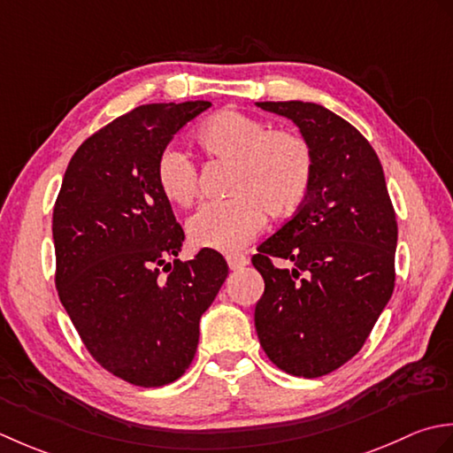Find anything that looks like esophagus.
Segmentation results:
<instances>
[{"instance_id": "34e87169", "label": "esophagus", "mask_w": 453, "mask_h": 453, "mask_svg": "<svg viewBox=\"0 0 453 453\" xmlns=\"http://www.w3.org/2000/svg\"><path fill=\"white\" fill-rule=\"evenodd\" d=\"M226 262L230 270H242L244 265H248V257L244 254H228L226 256Z\"/></svg>"}]
</instances>
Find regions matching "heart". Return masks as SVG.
<instances>
[{
	"mask_svg": "<svg viewBox=\"0 0 453 453\" xmlns=\"http://www.w3.org/2000/svg\"><path fill=\"white\" fill-rule=\"evenodd\" d=\"M196 141L211 160L233 162L228 199L207 201L188 220L193 246L236 252L260 234L265 213L285 217L297 209L312 181V150L301 134L270 131L238 111H220L203 123ZM156 186L175 207H189L199 193V170L175 146L160 150Z\"/></svg>",
	"mask_w": 453,
	"mask_h": 453,
	"instance_id": "b5f03b06",
	"label": "heart"
}]
</instances>
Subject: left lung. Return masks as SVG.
<instances>
[{"label":"left lung","instance_id":"obj_1","mask_svg":"<svg viewBox=\"0 0 453 453\" xmlns=\"http://www.w3.org/2000/svg\"><path fill=\"white\" fill-rule=\"evenodd\" d=\"M256 105L291 119L312 150L307 197L252 256L265 283L254 311L264 352L285 373L312 380L362 349L391 299L395 209L381 162L356 127L304 101Z\"/></svg>","mask_w":453,"mask_h":453}]
</instances>
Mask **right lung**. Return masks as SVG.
Returning a JSON list of instances; mask_svg holds the SVG:
<instances>
[{"label": "right lung", "mask_w": 453, "mask_h": 453, "mask_svg": "<svg viewBox=\"0 0 453 453\" xmlns=\"http://www.w3.org/2000/svg\"><path fill=\"white\" fill-rule=\"evenodd\" d=\"M209 107L152 104L117 117L72 156L54 203L60 303L96 362L138 387L186 373L199 319L228 275L207 248L168 262L186 234L154 175L160 150Z\"/></svg>", "instance_id": "add662e5"}]
</instances>
